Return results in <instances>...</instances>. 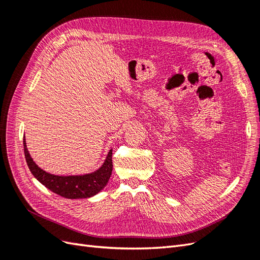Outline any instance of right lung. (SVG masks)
Masks as SVG:
<instances>
[{
  "label": "right lung",
  "instance_id": "1",
  "mask_svg": "<svg viewBox=\"0 0 260 260\" xmlns=\"http://www.w3.org/2000/svg\"><path fill=\"white\" fill-rule=\"evenodd\" d=\"M23 152L28 167L40 182L52 192L65 199H86L99 193L107 184L113 170V151H109L106 160L99 170L84 176H54L39 168L31 158L23 139Z\"/></svg>",
  "mask_w": 260,
  "mask_h": 260
}]
</instances>
